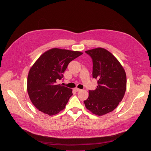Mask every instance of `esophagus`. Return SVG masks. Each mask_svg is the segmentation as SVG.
<instances>
[{
  "instance_id": "1",
  "label": "esophagus",
  "mask_w": 151,
  "mask_h": 151,
  "mask_svg": "<svg viewBox=\"0 0 151 151\" xmlns=\"http://www.w3.org/2000/svg\"><path fill=\"white\" fill-rule=\"evenodd\" d=\"M74 90H75V91H76V92H78V91H81V89H79V88H75Z\"/></svg>"
}]
</instances>
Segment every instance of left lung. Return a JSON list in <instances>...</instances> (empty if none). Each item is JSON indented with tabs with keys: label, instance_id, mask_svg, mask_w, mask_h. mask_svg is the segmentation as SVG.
Segmentation results:
<instances>
[{
	"label": "left lung",
	"instance_id": "left-lung-1",
	"mask_svg": "<svg viewBox=\"0 0 151 151\" xmlns=\"http://www.w3.org/2000/svg\"><path fill=\"white\" fill-rule=\"evenodd\" d=\"M93 60V77L97 80V88L89 90L88 98L83 101L86 108L101 116L113 111L124 96L127 78L118 60L102 48L86 51Z\"/></svg>",
	"mask_w": 151,
	"mask_h": 151
}]
</instances>
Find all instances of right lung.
<instances>
[{
	"label": "right lung",
	"instance_id": "1",
	"mask_svg": "<svg viewBox=\"0 0 151 151\" xmlns=\"http://www.w3.org/2000/svg\"><path fill=\"white\" fill-rule=\"evenodd\" d=\"M83 53L58 48L51 49L36 60L27 77V92L33 105L50 116L65 108L72 90L57 84L69 63Z\"/></svg>",
	"mask_w": 151,
	"mask_h": 151
}]
</instances>
